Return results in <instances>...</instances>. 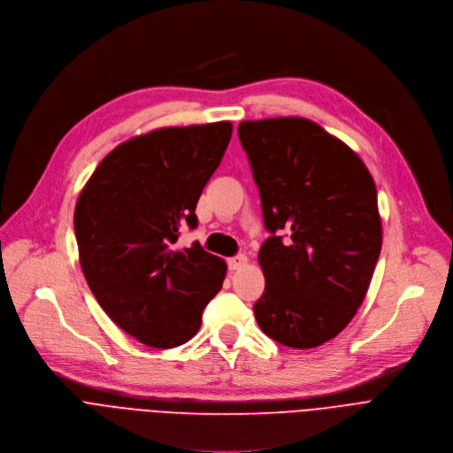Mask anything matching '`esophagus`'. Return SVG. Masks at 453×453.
Returning a JSON list of instances; mask_svg holds the SVG:
<instances>
[{"label": "esophagus", "instance_id": "obj_1", "mask_svg": "<svg viewBox=\"0 0 453 453\" xmlns=\"http://www.w3.org/2000/svg\"><path fill=\"white\" fill-rule=\"evenodd\" d=\"M246 264H248V257H246V255H235V257L228 258V267H230L232 271L241 269V267H244Z\"/></svg>", "mask_w": 453, "mask_h": 453}]
</instances>
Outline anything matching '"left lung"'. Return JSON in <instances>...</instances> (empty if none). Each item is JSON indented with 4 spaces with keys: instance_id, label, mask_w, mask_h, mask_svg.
Wrapping results in <instances>:
<instances>
[{
    "instance_id": "obj_1",
    "label": "left lung",
    "mask_w": 453,
    "mask_h": 453,
    "mask_svg": "<svg viewBox=\"0 0 453 453\" xmlns=\"http://www.w3.org/2000/svg\"><path fill=\"white\" fill-rule=\"evenodd\" d=\"M237 134L271 232L258 251L265 288L255 319L280 344L321 346L357 314L380 255L373 176L349 146L305 118L242 121Z\"/></svg>"
}]
</instances>
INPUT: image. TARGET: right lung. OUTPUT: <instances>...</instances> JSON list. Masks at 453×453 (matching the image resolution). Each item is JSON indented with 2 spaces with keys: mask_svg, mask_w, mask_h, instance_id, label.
<instances>
[{
  "mask_svg": "<svg viewBox=\"0 0 453 453\" xmlns=\"http://www.w3.org/2000/svg\"><path fill=\"white\" fill-rule=\"evenodd\" d=\"M232 137V123L167 127L116 146L83 186L74 235L85 280L107 316L151 348L188 342L219 293L226 264L198 242L176 248L198 225L203 188Z\"/></svg>",
  "mask_w": 453,
  "mask_h": 453,
  "instance_id": "add662e5",
  "label": "right lung"
}]
</instances>
